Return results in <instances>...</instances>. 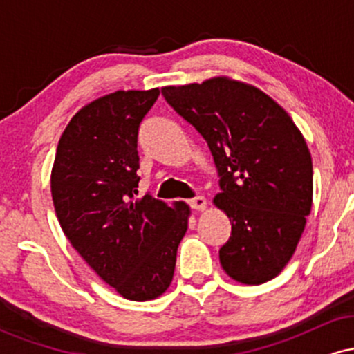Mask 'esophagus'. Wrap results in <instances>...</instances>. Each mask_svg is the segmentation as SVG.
Returning a JSON list of instances; mask_svg holds the SVG:
<instances>
[{
  "instance_id": "1",
  "label": "esophagus",
  "mask_w": 354,
  "mask_h": 354,
  "mask_svg": "<svg viewBox=\"0 0 354 354\" xmlns=\"http://www.w3.org/2000/svg\"><path fill=\"white\" fill-rule=\"evenodd\" d=\"M189 208L191 209H196V211H203L206 208V198L205 196H194L191 198V200L188 201Z\"/></svg>"
}]
</instances>
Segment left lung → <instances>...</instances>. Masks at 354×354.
Instances as JSON below:
<instances>
[{"label":"left lung","mask_w":354,"mask_h":354,"mask_svg":"<svg viewBox=\"0 0 354 354\" xmlns=\"http://www.w3.org/2000/svg\"><path fill=\"white\" fill-rule=\"evenodd\" d=\"M166 103L205 138L219 178L218 208L231 221L219 263L231 278L259 284L281 273L313 201V163L290 115L250 84L213 78L166 86Z\"/></svg>","instance_id":"left-lung-1"}]
</instances>
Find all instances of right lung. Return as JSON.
Segmentation results:
<instances>
[{
    "label": "right lung",
    "instance_id": "1",
    "mask_svg": "<svg viewBox=\"0 0 354 354\" xmlns=\"http://www.w3.org/2000/svg\"><path fill=\"white\" fill-rule=\"evenodd\" d=\"M160 89L116 91L76 113L61 136L51 196L61 230L96 274L126 299L168 290L188 228L185 203L138 198L141 121Z\"/></svg>",
    "mask_w": 354,
    "mask_h": 354
}]
</instances>
